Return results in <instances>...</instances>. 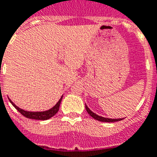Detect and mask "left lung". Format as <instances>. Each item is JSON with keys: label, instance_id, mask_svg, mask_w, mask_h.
<instances>
[{"label": "left lung", "instance_id": "left-lung-1", "mask_svg": "<svg viewBox=\"0 0 157 157\" xmlns=\"http://www.w3.org/2000/svg\"><path fill=\"white\" fill-rule=\"evenodd\" d=\"M86 109L87 113H89L90 115L91 116L92 118H94V119H96L98 121H101V122H106V123H113V122H118V121H121L123 120L124 118H118V119H112V118H104V117H100V116L97 115V114H95L94 113H93L90 109L89 108L87 107L86 105Z\"/></svg>", "mask_w": 157, "mask_h": 157}]
</instances>
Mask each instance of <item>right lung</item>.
<instances>
[{"label":"right lung","instance_id":"add662e5","mask_svg":"<svg viewBox=\"0 0 157 157\" xmlns=\"http://www.w3.org/2000/svg\"><path fill=\"white\" fill-rule=\"evenodd\" d=\"M62 99H63V97L60 99L59 101L57 103V105H55L54 107H52L51 109H49V110L44 111V112H28V111H25L23 110V109H20L19 107H17V106H16L14 103L12 102L10 100V102L11 103L12 105H13V106H14V107H15L23 116H25L26 118H32V119H37V120H46V119H48V118H52V116H54L55 114L58 112Z\"/></svg>","mask_w":157,"mask_h":157}]
</instances>
